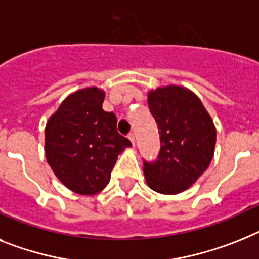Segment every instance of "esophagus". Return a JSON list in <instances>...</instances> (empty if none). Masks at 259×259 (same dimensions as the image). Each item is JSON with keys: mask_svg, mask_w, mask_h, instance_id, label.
Instances as JSON below:
<instances>
[{"mask_svg": "<svg viewBox=\"0 0 259 259\" xmlns=\"http://www.w3.org/2000/svg\"><path fill=\"white\" fill-rule=\"evenodd\" d=\"M127 138H129L130 142L133 143V146H134V145H136V136H134L133 133H130L129 136H127Z\"/></svg>", "mask_w": 259, "mask_h": 259, "instance_id": "obj_1", "label": "esophagus"}]
</instances>
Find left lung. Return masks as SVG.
<instances>
[{"mask_svg": "<svg viewBox=\"0 0 259 259\" xmlns=\"http://www.w3.org/2000/svg\"><path fill=\"white\" fill-rule=\"evenodd\" d=\"M150 112L159 129L155 162H143L147 186L163 195L188 190L213 158L216 127L201 100L188 88L166 85L147 93Z\"/></svg>", "mask_w": 259, "mask_h": 259, "instance_id": "obj_1", "label": "left lung"}]
</instances>
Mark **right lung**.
Listing matches in <instances>:
<instances>
[{
  "label": "right lung",
  "mask_w": 259,
  "mask_h": 259,
  "mask_svg": "<svg viewBox=\"0 0 259 259\" xmlns=\"http://www.w3.org/2000/svg\"><path fill=\"white\" fill-rule=\"evenodd\" d=\"M105 92L88 87L71 93L49 118L45 129L47 163L72 192L95 195L108 186L127 138L117 132L114 113L103 109Z\"/></svg>",
  "instance_id": "obj_1"
}]
</instances>
